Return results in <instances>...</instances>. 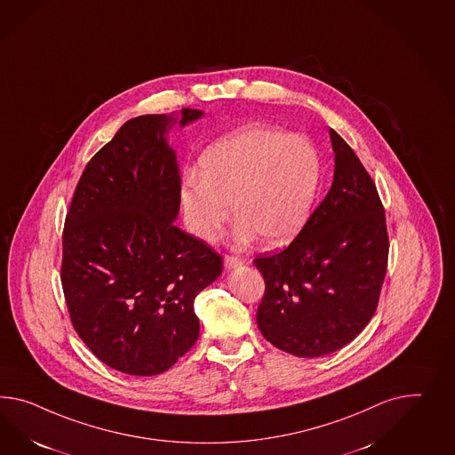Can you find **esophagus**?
Here are the masks:
<instances>
[{
	"instance_id": "34e87169",
	"label": "esophagus",
	"mask_w": 455,
	"mask_h": 455,
	"mask_svg": "<svg viewBox=\"0 0 455 455\" xmlns=\"http://www.w3.org/2000/svg\"><path fill=\"white\" fill-rule=\"evenodd\" d=\"M244 264V260L243 259H239V257L234 256H226L224 257V267L226 268H235L241 267Z\"/></svg>"
}]
</instances>
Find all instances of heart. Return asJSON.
Wrapping results in <instances>:
<instances>
[{
  "instance_id": "b5f03b06",
  "label": "heart",
  "mask_w": 455,
  "mask_h": 455,
  "mask_svg": "<svg viewBox=\"0 0 455 455\" xmlns=\"http://www.w3.org/2000/svg\"><path fill=\"white\" fill-rule=\"evenodd\" d=\"M320 156L299 135L260 125L237 130L201 155L198 175L187 176L181 208L189 233L212 241L235 216L234 239L289 244L310 220L320 188Z\"/></svg>"
}]
</instances>
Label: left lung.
<instances>
[{
    "instance_id": "obj_1",
    "label": "left lung",
    "mask_w": 455,
    "mask_h": 455,
    "mask_svg": "<svg viewBox=\"0 0 455 455\" xmlns=\"http://www.w3.org/2000/svg\"><path fill=\"white\" fill-rule=\"evenodd\" d=\"M333 183L302 233L257 257L266 282L257 326L275 348L316 358L343 348L371 320L387 267V231L371 176L330 130Z\"/></svg>"
}]
</instances>
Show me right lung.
<instances>
[{"mask_svg": "<svg viewBox=\"0 0 455 455\" xmlns=\"http://www.w3.org/2000/svg\"><path fill=\"white\" fill-rule=\"evenodd\" d=\"M140 116L95 153L76 188L62 234L60 280L77 335L120 373L170 370L198 339L193 303L222 259L181 231V180L168 130L203 117Z\"/></svg>", "mask_w": 455, "mask_h": 455, "instance_id": "obj_1", "label": "right lung"}]
</instances>
